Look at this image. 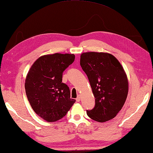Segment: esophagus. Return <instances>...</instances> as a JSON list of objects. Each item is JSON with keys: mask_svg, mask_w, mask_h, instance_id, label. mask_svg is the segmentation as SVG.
I'll return each instance as SVG.
<instances>
[{"mask_svg": "<svg viewBox=\"0 0 153 153\" xmlns=\"http://www.w3.org/2000/svg\"><path fill=\"white\" fill-rule=\"evenodd\" d=\"M80 98H81L80 96V95H79V96H78V97H77V98H76V100L77 102H79V101H80Z\"/></svg>", "mask_w": 153, "mask_h": 153, "instance_id": "esophagus-1", "label": "esophagus"}]
</instances>
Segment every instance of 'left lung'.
Segmentation results:
<instances>
[{"label":"left lung","instance_id":"obj_1","mask_svg":"<svg viewBox=\"0 0 153 153\" xmlns=\"http://www.w3.org/2000/svg\"><path fill=\"white\" fill-rule=\"evenodd\" d=\"M80 64L96 101L93 109L86 111L88 116L99 123L113 119L124 106L128 93V80L123 67L107 52L82 53Z\"/></svg>","mask_w":153,"mask_h":153}]
</instances>
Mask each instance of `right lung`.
<instances>
[{
    "instance_id": "1",
    "label": "right lung",
    "mask_w": 153,
    "mask_h": 153,
    "mask_svg": "<svg viewBox=\"0 0 153 153\" xmlns=\"http://www.w3.org/2000/svg\"><path fill=\"white\" fill-rule=\"evenodd\" d=\"M75 56L56 53L39 57L29 69L25 81L30 106L40 118L49 123L65 117L76 100L71 99L69 87L62 82L63 72Z\"/></svg>"
}]
</instances>
